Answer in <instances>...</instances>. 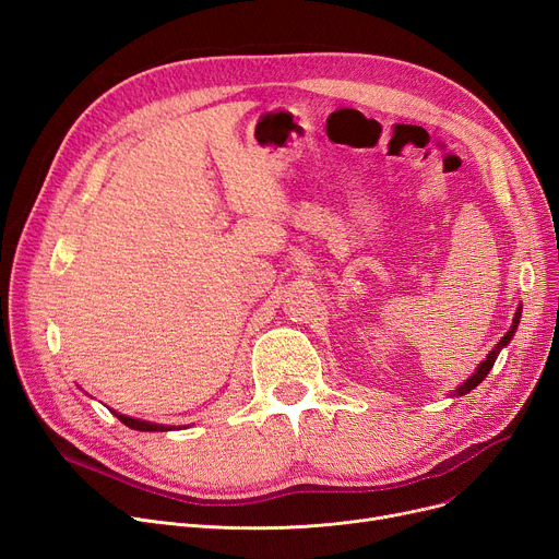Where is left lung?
<instances>
[{"mask_svg":"<svg viewBox=\"0 0 559 559\" xmlns=\"http://www.w3.org/2000/svg\"><path fill=\"white\" fill-rule=\"evenodd\" d=\"M519 319H521V308L516 310V314H514V319H512V326H510V331L501 337V342H498L496 346H493V350H489V356L480 362V367L476 369V373L472 376V378H466V383H462L457 390H455V394L457 396H462V394H468L472 390H476L483 380L487 378V373L491 371V367H493V362H496V358H498V354H501V348L503 346H508L510 344V340H512V335L516 333V326H519ZM453 394V396H455Z\"/></svg>","mask_w":559,"mask_h":559,"instance_id":"1","label":"left lung"}]
</instances>
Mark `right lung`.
Returning a JSON list of instances; mask_svg holds the SVG:
<instances>
[{
    "instance_id": "add662e5",
    "label": "right lung",
    "mask_w": 559,
    "mask_h": 559,
    "mask_svg": "<svg viewBox=\"0 0 559 559\" xmlns=\"http://www.w3.org/2000/svg\"><path fill=\"white\" fill-rule=\"evenodd\" d=\"M115 417L120 419L124 426L133 428V430H142V432H156V430H169L167 426H158V424H150V421H140V419H131V417H124V415H117Z\"/></svg>"
}]
</instances>
